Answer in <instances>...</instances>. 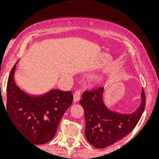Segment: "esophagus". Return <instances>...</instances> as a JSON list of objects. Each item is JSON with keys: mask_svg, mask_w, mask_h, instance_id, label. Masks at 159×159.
I'll use <instances>...</instances> for the list:
<instances>
[{"mask_svg": "<svg viewBox=\"0 0 159 159\" xmlns=\"http://www.w3.org/2000/svg\"><path fill=\"white\" fill-rule=\"evenodd\" d=\"M80 98H81V93H80L79 91H76L73 95V102H78L80 100Z\"/></svg>", "mask_w": 159, "mask_h": 159, "instance_id": "obj_1", "label": "esophagus"}]
</instances>
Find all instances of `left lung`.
<instances>
[{
  "label": "left lung",
  "mask_w": 159,
  "mask_h": 159,
  "mask_svg": "<svg viewBox=\"0 0 159 159\" xmlns=\"http://www.w3.org/2000/svg\"><path fill=\"white\" fill-rule=\"evenodd\" d=\"M104 88L84 93L80 101V105L84 110L86 138L98 149L108 147L132 132L141 117L146 105L143 88L140 105L131 114L110 110L104 102Z\"/></svg>",
  "instance_id": "obj_1"
}]
</instances>
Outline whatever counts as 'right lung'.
Listing matches in <instances>:
<instances>
[{"label":"right lung","mask_w":159,"mask_h":159,"mask_svg":"<svg viewBox=\"0 0 159 159\" xmlns=\"http://www.w3.org/2000/svg\"><path fill=\"white\" fill-rule=\"evenodd\" d=\"M16 62L7 81V111L20 133L35 145L50 141L58 124L72 103V92L53 90L35 95L23 90L16 83Z\"/></svg>","instance_id":"1"}]
</instances>
